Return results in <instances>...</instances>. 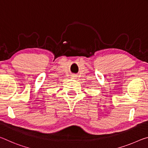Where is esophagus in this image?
<instances>
[{
	"label": "esophagus",
	"mask_w": 148,
	"mask_h": 148,
	"mask_svg": "<svg viewBox=\"0 0 148 148\" xmlns=\"http://www.w3.org/2000/svg\"><path fill=\"white\" fill-rule=\"evenodd\" d=\"M71 77L72 79H77V75H71Z\"/></svg>",
	"instance_id": "1"
}]
</instances>
